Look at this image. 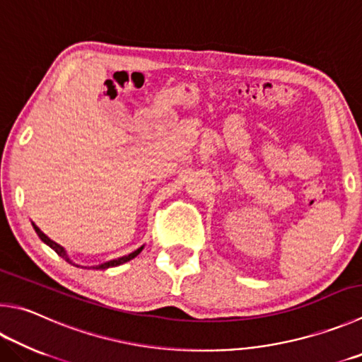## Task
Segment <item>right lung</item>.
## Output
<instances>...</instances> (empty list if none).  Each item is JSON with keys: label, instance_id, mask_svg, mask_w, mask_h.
Masks as SVG:
<instances>
[{"label": "right lung", "instance_id": "1", "mask_svg": "<svg viewBox=\"0 0 362 362\" xmlns=\"http://www.w3.org/2000/svg\"><path fill=\"white\" fill-rule=\"evenodd\" d=\"M33 228H35V231H36V234L39 235V239H41L44 244H47L52 250H55V253L57 255H60L62 258H64L66 259L68 262H71V264H74V266H77V267H81L78 264H76V262H72L71 259H69V256H68V253H66V250H64L62 245H58L57 242H54L52 239H49L47 235H45L41 229H39L35 223H33ZM144 250V245L142 247H139L136 250V252H133V253H129V255H127V256H122V258H117V259H112V261H107V262H103V264H98V266H93V269H109V267H115V266H120V264H123V262H128L129 259H133V258H136L137 255H139L141 252ZM83 267V266H82Z\"/></svg>", "mask_w": 362, "mask_h": 362}]
</instances>
